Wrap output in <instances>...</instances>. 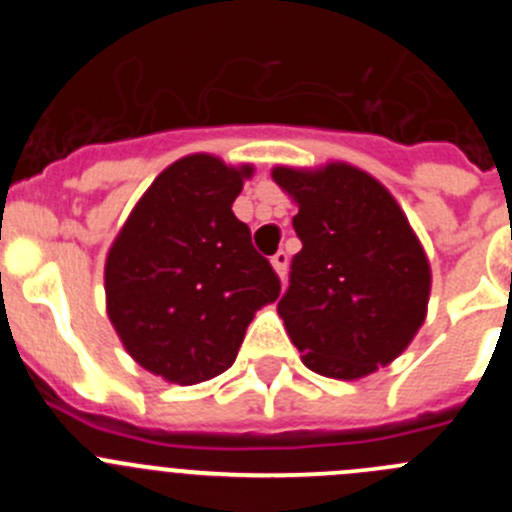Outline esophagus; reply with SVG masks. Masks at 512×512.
I'll list each match as a JSON object with an SVG mask.
<instances>
[{
    "mask_svg": "<svg viewBox=\"0 0 512 512\" xmlns=\"http://www.w3.org/2000/svg\"><path fill=\"white\" fill-rule=\"evenodd\" d=\"M287 264H289L287 251H277L274 256H271V266H274V271H277L282 279H284V274H287Z\"/></svg>",
    "mask_w": 512,
    "mask_h": 512,
    "instance_id": "34e87169",
    "label": "esophagus"
}]
</instances>
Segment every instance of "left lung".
I'll return each instance as SVG.
<instances>
[{"mask_svg":"<svg viewBox=\"0 0 512 512\" xmlns=\"http://www.w3.org/2000/svg\"><path fill=\"white\" fill-rule=\"evenodd\" d=\"M274 182L300 205L302 251L277 310L312 372L359 379L408 348L425 320L431 266L392 197L348 164L277 166Z\"/></svg>","mask_w":512,"mask_h":512,"instance_id":"1","label":"left lung"}]
</instances>
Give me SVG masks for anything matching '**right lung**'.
I'll list each match as a JSON object with an SVG mask.
<instances>
[{
	"label": "right lung",
	"mask_w": 512,
	"mask_h": 512,
	"mask_svg": "<svg viewBox=\"0 0 512 512\" xmlns=\"http://www.w3.org/2000/svg\"><path fill=\"white\" fill-rule=\"evenodd\" d=\"M251 166L194 153L161 171L112 243L107 315L128 354L174 384L223 374L253 312L279 297L277 271L233 215Z\"/></svg>",
	"instance_id": "1"
}]
</instances>
